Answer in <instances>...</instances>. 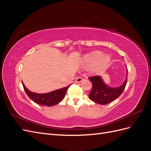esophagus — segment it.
Wrapping results in <instances>:
<instances>
[{
    "mask_svg": "<svg viewBox=\"0 0 151 151\" xmlns=\"http://www.w3.org/2000/svg\"><path fill=\"white\" fill-rule=\"evenodd\" d=\"M83 79L81 78V77H77V78L76 79V83H80L81 82L83 81Z\"/></svg>",
    "mask_w": 151,
    "mask_h": 151,
    "instance_id": "obj_1",
    "label": "esophagus"
}]
</instances>
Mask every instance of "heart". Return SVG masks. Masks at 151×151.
Segmentation results:
<instances>
[{"label":"heart","mask_w":151,"mask_h":151,"mask_svg":"<svg viewBox=\"0 0 151 151\" xmlns=\"http://www.w3.org/2000/svg\"><path fill=\"white\" fill-rule=\"evenodd\" d=\"M111 57L108 54H103L101 51H94L87 53L82 58V64L86 68H93L96 72L104 70L109 67Z\"/></svg>","instance_id":"b5f03b06"}]
</instances>
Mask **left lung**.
Masks as SVG:
<instances>
[{
    "label": "left lung",
    "mask_w": 151,
    "mask_h": 151,
    "mask_svg": "<svg viewBox=\"0 0 151 151\" xmlns=\"http://www.w3.org/2000/svg\"><path fill=\"white\" fill-rule=\"evenodd\" d=\"M126 73L125 79L123 83L117 87H111L105 83L101 76L89 77V80L93 84L92 90L89 94V99L99 104H106L118 98L123 93L127 84V68Z\"/></svg>",
    "instance_id": "1"
}]
</instances>
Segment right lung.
<instances>
[{
    "label": "right lung",
    "instance_id": "1",
    "mask_svg": "<svg viewBox=\"0 0 151 151\" xmlns=\"http://www.w3.org/2000/svg\"><path fill=\"white\" fill-rule=\"evenodd\" d=\"M22 83L26 93L32 101H33L35 103L38 104L42 105V106H52L53 105H55L62 101V100L65 97L68 87L70 86V84L65 87V88L55 90L50 93H36L31 92V91L26 88L23 83Z\"/></svg>",
    "mask_w": 151,
    "mask_h": 151
}]
</instances>
